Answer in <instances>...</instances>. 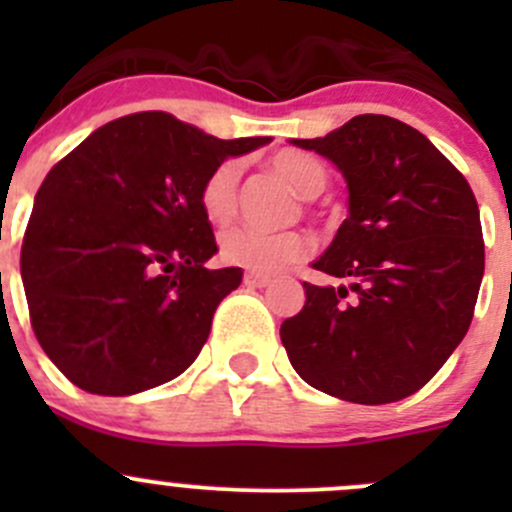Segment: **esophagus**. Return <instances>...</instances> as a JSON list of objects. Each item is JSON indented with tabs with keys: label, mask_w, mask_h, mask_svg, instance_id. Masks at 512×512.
<instances>
[{
	"label": "esophagus",
	"mask_w": 512,
	"mask_h": 512,
	"mask_svg": "<svg viewBox=\"0 0 512 512\" xmlns=\"http://www.w3.org/2000/svg\"><path fill=\"white\" fill-rule=\"evenodd\" d=\"M245 285H247V287H257V289H262V287L270 285V277L257 275V272H247V275H245Z\"/></svg>",
	"instance_id": "esophagus-1"
}]
</instances>
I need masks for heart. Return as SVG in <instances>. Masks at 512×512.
Wrapping results in <instances>:
<instances>
[{
	"mask_svg": "<svg viewBox=\"0 0 512 512\" xmlns=\"http://www.w3.org/2000/svg\"><path fill=\"white\" fill-rule=\"evenodd\" d=\"M272 170L287 180L302 198H314L327 188V168L309 153L277 151L270 158ZM240 198V163L225 160L205 178L200 188V208L213 223H227ZM312 252V237L302 230L265 232L255 227H230L220 235V260L232 267H245L257 275H277Z\"/></svg>",
	"mask_w": 512,
	"mask_h": 512,
	"instance_id": "1",
	"label": "heart"
}]
</instances>
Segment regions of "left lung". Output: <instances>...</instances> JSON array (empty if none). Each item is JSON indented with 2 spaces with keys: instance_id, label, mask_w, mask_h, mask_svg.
Returning <instances> with one entry per match:
<instances>
[{
  "instance_id": "obj_1",
  "label": "left lung",
  "mask_w": 512,
  "mask_h": 512,
  "mask_svg": "<svg viewBox=\"0 0 512 512\" xmlns=\"http://www.w3.org/2000/svg\"><path fill=\"white\" fill-rule=\"evenodd\" d=\"M294 146L332 160L349 188V218L304 282L302 312L282 322L294 371L354 404L416 394L471 327L485 270L471 185L423 133L391 116H354Z\"/></svg>"
}]
</instances>
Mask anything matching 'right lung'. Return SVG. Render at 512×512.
Returning <instances> with one entry per match:
<instances>
[{
  "instance_id": "add662e5",
  "label": "right lung",
  "mask_w": 512,
  "mask_h": 512,
  "mask_svg": "<svg viewBox=\"0 0 512 512\" xmlns=\"http://www.w3.org/2000/svg\"><path fill=\"white\" fill-rule=\"evenodd\" d=\"M270 136L220 141L163 111L96 128L41 183L22 245L36 339L89 394L131 396L183 374L240 267L200 208L205 178Z\"/></svg>"
}]
</instances>
